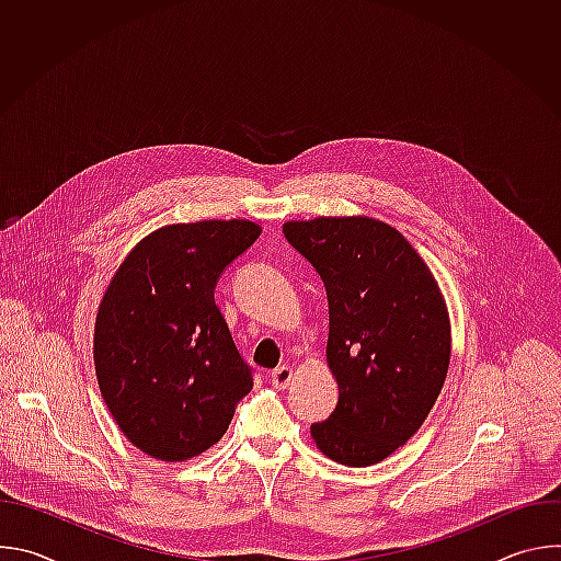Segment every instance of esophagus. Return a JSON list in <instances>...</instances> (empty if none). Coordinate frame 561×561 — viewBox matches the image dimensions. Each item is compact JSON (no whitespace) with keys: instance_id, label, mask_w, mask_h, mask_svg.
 <instances>
[{"instance_id":"obj_1","label":"esophagus","mask_w":561,"mask_h":561,"mask_svg":"<svg viewBox=\"0 0 561 561\" xmlns=\"http://www.w3.org/2000/svg\"><path fill=\"white\" fill-rule=\"evenodd\" d=\"M293 368L290 366H279L271 373V381L275 383V388H286L293 381Z\"/></svg>"}]
</instances>
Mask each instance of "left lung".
<instances>
[{
	"mask_svg": "<svg viewBox=\"0 0 561 561\" xmlns=\"http://www.w3.org/2000/svg\"><path fill=\"white\" fill-rule=\"evenodd\" d=\"M288 244L329 295L333 415L310 426L333 461L373 466L404 446L435 407L450 364V319L426 262L397 228L364 215L286 221Z\"/></svg>",
	"mask_w": 561,
	"mask_h": 561,
	"instance_id": "1",
	"label": "left lung"
}]
</instances>
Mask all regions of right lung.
Returning a JSON list of instances; mask_svg holds the SVG:
<instances>
[{
    "mask_svg": "<svg viewBox=\"0 0 561 561\" xmlns=\"http://www.w3.org/2000/svg\"><path fill=\"white\" fill-rule=\"evenodd\" d=\"M260 232L249 219L171 224L146 234L113 275L95 319V375L115 424L141 453L202 455L251 392L215 286Z\"/></svg>",
    "mask_w": 561,
    "mask_h": 561,
    "instance_id": "right-lung-1",
    "label": "right lung"
}]
</instances>
